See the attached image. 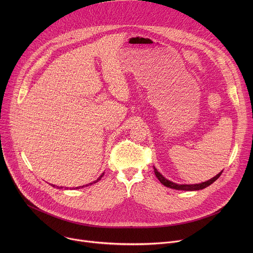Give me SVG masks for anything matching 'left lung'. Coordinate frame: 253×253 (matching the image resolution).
<instances>
[{"label":"left lung","mask_w":253,"mask_h":253,"mask_svg":"<svg viewBox=\"0 0 253 253\" xmlns=\"http://www.w3.org/2000/svg\"><path fill=\"white\" fill-rule=\"evenodd\" d=\"M153 168H154V173H155L156 177L158 178V180H159V181H160L163 185H165L166 187L172 188V189H176V190H186V191L200 190V189H203V188H205V187L211 185L214 181H216V180H217V179L220 177V175H221L222 172H223V170H222L220 173H218L215 177L211 178L210 180H208V181H206V182H202V183H199V184H191V185L189 184V185H187V184H176V183H173V182L169 181V180H167L165 177L162 176V174H160V173L157 171V169H156L155 167H153Z\"/></svg>","instance_id":"1"}]
</instances>
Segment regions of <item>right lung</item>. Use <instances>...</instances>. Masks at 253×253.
Instances as JSON below:
<instances>
[{"label": "right lung", "instance_id": "1", "mask_svg": "<svg viewBox=\"0 0 253 253\" xmlns=\"http://www.w3.org/2000/svg\"><path fill=\"white\" fill-rule=\"evenodd\" d=\"M103 175H104V173H103V174H102V175H101V176H100V177H99V178L96 180V181H94V182H92V183H89V184H90V185H92L93 183H96V182H98L99 180H100V179L103 177ZM51 185H52L53 187H57L58 189H62V188H63L62 186H56V185H54V184H51ZM86 186H89V185H86ZM83 187H84V186H82V188H83ZM65 188H66V187H65ZM67 188H68V187H67ZM78 188H81V186H80V187H76V189H78Z\"/></svg>", "mask_w": 253, "mask_h": 253}]
</instances>
